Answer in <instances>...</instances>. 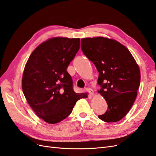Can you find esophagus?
Wrapping results in <instances>:
<instances>
[{"label": "esophagus", "mask_w": 156, "mask_h": 156, "mask_svg": "<svg viewBox=\"0 0 156 156\" xmlns=\"http://www.w3.org/2000/svg\"><path fill=\"white\" fill-rule=\"evenodd\" d=\"M87 91L89 93V96H90V97L93 96V95H94V90H92V88H87Z\"/></svg>", "instance_id": "obj_1"}]
</instances>
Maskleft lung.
Wrapping results in <instances>:
<instances>
[{
  "mask_svg": "<svg viewBox=\"0 0 156 156\" xmlns=\"http://www.w3.org/2000/svg\"><path fill=\"white\" fill-rule=\"evenodd\" d=\"M81 49L99 72L98 91L108 105L98 118L106 122L120 120L128 113L137 95L140 72L126 47L104 37L81 39Z\"/></svg>",
  "mask_w": 156,
  "mask_h": 156,
  "instance_id": "1",
  "label": "left lung"
}]
</instances>
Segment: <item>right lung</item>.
I'll return each mask as SVG.
<instances>
[{
    "mask_svg": "<svg viewBox=\"0 0 156 156\" xmlns=\"http://www.w3.org/2000/svg\"><path fill=\"white\" fill-rule=\"evenodd\" d=\"M80 48L79 38L55 37L33 51L25 64L22 88L36 115L51 124L68 117L87 93H75L66 69Z\"/></svg>",
    "mask_w": 156,
    "mask_h": 156,
    "instance_id": "add662e5",
    "label": "right lung"
}]
</instances>
